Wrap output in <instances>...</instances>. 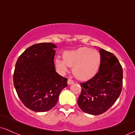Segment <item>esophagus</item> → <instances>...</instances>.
Here are the masks:
<instances>
[{"instance_id": "1", "label": "esophagus", "mask_w": 135, "mask_h": 135, "mask_svg": "<svg viewBox=\"0 0 135 135\" xmlns=\"http://www.w3.org/2000/svg\"><path fill=\"white\" fill-rule=\"evenodd\" d=\"M74 80H73L72 79H68V81H67V83H68V84L69 85H70V84H72L73 83H74Z\"/></svg>"}]
</instances>
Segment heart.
Masks as SVG:
<instances>
[{"label":"heart","mask_w":135,"mask_h":135,"mask_svg":"<svg viewBox=\"0 0 135 135\" xmlns=\"http://www.w3.org/2000/svg\"><path fill=\"white\" fill-rule=\"evenodd\" d=\"M64 60L56 58L55 64L59 70L65 72L67 66L72 67V73L77 79L88 80L97 74L101 63V56L97 50L88 47H80L74 51H66Z\"/></svg>","instance_id":"heart-1"}]
</instances>
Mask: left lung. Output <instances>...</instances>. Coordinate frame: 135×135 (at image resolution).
<instances>
[{"label": "left lung", "mask_w": 135, "mask_h": 135, "mask_svg": "<svg viewBox=\"0 0 135 135\" xmlns=\"http://www.w3.org/2000/svg\"><path fill=\"white\" fill-rule=\"evenodd\" d=\"M101 63L99 71L91 79L81 83L78 100L83 112L100 115L108 110L117 100L122 88L121 65L114 54L100 49Z\"/></svg>", "instance_id": "left-lung-1"}]
</instances>
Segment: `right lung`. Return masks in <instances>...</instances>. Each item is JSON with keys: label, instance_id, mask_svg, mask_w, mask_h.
Segmentation results:
<instances>
[{"label": "right lung", "instance_id": "add662e5", "mask_svg": "<svg viewBox=\"0 0 135 135\" xmlns=\"http://www.w3.org/2000/svg\"><path fill=\"white\" fill-rule=\"evenodd\" d=\"M56 46L38 43L28 47L20 56L13 74L14 86L26 107L46 112L55 106L59 94L67 86V79L55 71L54 57Z\"/></svg>", "mask_w": 135, "mask_h": 135}]
</instances>
